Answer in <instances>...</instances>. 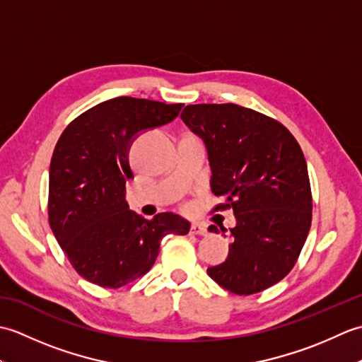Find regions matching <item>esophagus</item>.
Returning <instances> with one entry per match:
<instances>
[{
  "label": "esophagus",
  "mask_w": 362,
  "mask_h": 362,
  "mask_svg": "<svg viewBox=\"0 0 362 362\" xmlns=\"http://www.w3.org/2000/svg\"><path fill=\"white\" fill-rule=\"evenodd\" d=\"M189 232L193 235H201V236H206V233H209L206 232L205 226H202V224H193L189 228Z\"/></svg>",
  "instance_id": "esophagus-1"
}]
</instances>
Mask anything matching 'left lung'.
<instances>
[{
	"mask_svg": "<svg viewBox=\"0 0 362 362\" xmlns=\"http://www.w3.org/2000/svg\"><path fill=\"white\" fill-rule=\"evenodd\" d=\"M180 118L209 152L210 187L224 199L213 211L236 218L227 259L206 272L238 296L264 291L294 267L311 227L303 152L281 122L236 104L187 105Z\"/></svg>",
	"mask_w": 362,
	"mask_h": 362,
	"instance_id": "8db88e82",
	"label": "left lung"
}]
</instances>
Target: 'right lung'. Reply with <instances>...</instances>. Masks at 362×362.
Here are the masks:
<instances>
[{
    "label": "right lung",
    "mask_w": 362,
    "mask_h": 362,
    "mask_svg": "<svg viewBox=\"0 0 362 362\" xmlns=\"http://www.w3.org/2000/svg\"><path fill=\"white\" fill-rule=\"evenodd\" d=\"M183 104L119 96L71 121L49 166V226L83 279L118 289L149 271L163 236L187 235L189 222L174 213L144 219L129 210V149L149 129L177 118Z\"/></svg>",
    "instance_id": "1"
}]
</instances>
